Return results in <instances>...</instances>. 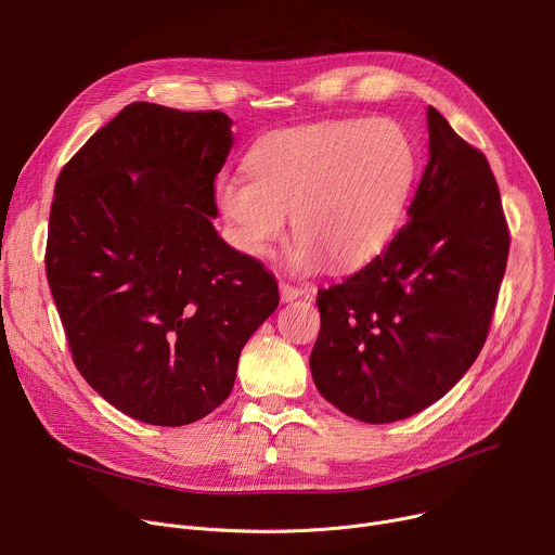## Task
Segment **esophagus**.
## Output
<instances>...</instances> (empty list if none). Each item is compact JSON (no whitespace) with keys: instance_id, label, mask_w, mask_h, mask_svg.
<instances>
[{"instance_id":"esophagus-1","label":"esophagus","mask_w":555,"mask_h":555,"mask_svg":"<svg viewBox=\"0 0 555 555\" xmlns=\"http://www.w3.org/2000/svg\"><path fill=\"white\" fill-rule=\"evenodd\" d=\"M304 293L306 291L301 286H295V284H288V282H280V295H282L284 301H293V299H297Z\"/></svg>"}]
</instances>
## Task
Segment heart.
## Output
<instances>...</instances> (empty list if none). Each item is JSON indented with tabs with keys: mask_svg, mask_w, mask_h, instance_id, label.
Masks as SVG:
<instances>
[{
	"mask_svg": "<svg viewBox=\"0 0 555 555\" xmlns=\"http://www.w3.org/2000/svg\"><path fill=\"white\" fill-rule=\"evenodd\" d=\"M414 169V145L395 120H324L269 134L246 160L249 178L218 182V205L244 254L267 256L293 216L297 269H350L395 235Z\"/></svg>",
	"mask_w": 555,
	"mask_h": 555,
	"instance_id": "obj_1",
	"label": "heart"
}]
</instances>
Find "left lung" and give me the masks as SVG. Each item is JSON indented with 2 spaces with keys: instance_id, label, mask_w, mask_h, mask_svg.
I'll return each mask as SVG.
<instances>
[{
  "instance_id": "obj_1",
  "label": "left lung",
  "mask_w": 555,
  "mask_h": 555,
  "mask_svg": "<svg viewBox=\"0 0 555 555\" xmlns=\"http://www.w3.org/2000/svg\"><path fill=\"white\" fill-rule=\"evenodd\" d=\"M429 160L408 222L373 262L318 291L311 352L320 395L363 423L408 418L476 361L509 256V227L485 154L427 107Z\"/></svg>"
}]
</instances>
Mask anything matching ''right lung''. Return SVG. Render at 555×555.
<instances>
[{"instance_id": "obj_1", "label": "right lung", "mask_w": 555, "mask_h": 555, "mask_svg": "<svg viewBox=\"0 0 555 555\" xmlns=\"http://www.w3.org/2000/svg\"><path fill=\"white\" fill-rule=\"evenodd\" d=\"M231 145V118L218 109L137 101L56 178L46 275L73 361L143 423L176 427L214 412L231 395L240 350L280 304L262 262L211 224Z\"/></svg>"}]
</instances>
